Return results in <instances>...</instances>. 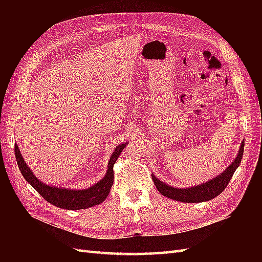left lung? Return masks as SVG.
<instances>
[{
  "label": "left lung",
  "mask_w": 262,
  "mask_h": 262,
  "mask_svg": "<svg viewBox=\"0 0 262 262\" xmlns=\"http://www.w3.org/2000/svg\"><path fill=\"white\" fill-rule=\"evenodd\" d=\"M243 150H244V141L241 143L237 157L230 163V166L223 173L212 178V180H210L209 182H206L195 187H190L185 189L174 188L157 180L154 174H152V180L157 190L162 195L172 199L174 201L184 202V203H201V202L210 201L215 196H217L220 193H222L223 190L227 187L233 173H235V171L237 170L242 160Z\"/></svg>",
  "instance_id": "left-lung-1"
}]
</instances>
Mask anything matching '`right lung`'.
I'll use <instances>...</instances> for the list:
<instances>
[{
  "mask_svg": "<svg viewBox=\"0 0 262 262\" xmlns=\"http://www.w3.org/2000/svg\"><path fill=\"white\" fill-rule=\"evenodd\" d=\"M126 143H122L116 147L115 152L109 159L108 169L103 180L91 186L90 188L82 190H71L46 185L45 183L40 182L34 175L32 170L27 167L17 144L15 145V154L18 167L23 177L47 202L62 209L79 210L99 205L106 200L114 184V164L116 163Z\"/></svg>",
  "mask_w": 262,
  "mask_h": 262,
  "instance_id": "right-lung-1",
  "label": "right lung"
}]
</instances>
